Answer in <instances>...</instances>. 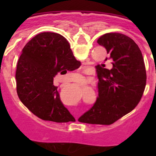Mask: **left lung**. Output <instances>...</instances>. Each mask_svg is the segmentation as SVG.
<instances>
[{
	"label": "left lung",
	"instance_id": "1",
	"mask_svg": "<svg viewBox=\"0 0 156 156\" xmlns=\"http://www.w3.org/2000/svg\"><path fill=\"white\" fill-rule=\"evenodd\" d=\"M98 44L105 48L112 68L96 66L99 82L98 98L89 111L78 120L90 124L109 125L129 113L141 99L146 85L142 53L131 38L119 33L99 37Z\"/></svg>",
	"mask_w": 156,
	"mask_h": 156
}]
</instances>
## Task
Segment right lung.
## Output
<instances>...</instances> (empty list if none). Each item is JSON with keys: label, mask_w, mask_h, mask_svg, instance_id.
Returning a JSON list of instances; mask_svg holds the SVG:
<instances>
[{"label": "right lung", "mask_w": 156, "mask_h": 156, "mask_svg": "<svg viewBox=\"0 0 156 156\" xmlns=\"http://www.w3.org/2000/svg\"><path fill=\"white\" fill-rule=\"evenodd\" d=\"M80 66L67 40L45 32L32 38L23 48L16 73L18 96L30 112L43 120L67 122L75 120L60 100L53 84L58 73L65 74Z\"/></svg>", "instance_id": "add662e5"}]
</instances>
